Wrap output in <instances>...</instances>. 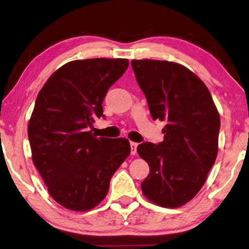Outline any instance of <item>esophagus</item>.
<instances>
[{
	"instance_id": "obj_1",
	"label": "esophagus",
	"mask_w": 249,
	"mask_h": 249,
	"mask_svg": "<svg viewBox=\"0 0 249 249\" xmlns=\"http://www.w3.org/2000/svg\"><path fill=\"white\" fill-rule=\"evenodd\" d=\"M137 147H138V143L130 142V153H132L133 156H135L137 153Z\"/></svg>"
}]
</instances>
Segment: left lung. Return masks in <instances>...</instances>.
<instances>
[{
  "label": "left lung",
  "instance_id": "left-lung-1",
  "mask_svg": "<svg viewBox=\"0 0 249 249\" xmlns=\"http://www.w3.org/2000/svg\"><path fill=\"white\" fill-rule=\"evenodd\" d=\"M132 67L152 119L166 122L163 142L137 148L150 168L142 194L158 206L180 207L197 195L214 164L219 112L206 85L185 66L133 60Z\"/></svg>",
  "mask_w": 249,
  "mask_h": 249
}]
</instances>
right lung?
I'll list each match as a JSON object with an SVG mask.
<instances>
[{"label": "right lung", "mask_w": 249, "mask_h": 249, "mask_svg": "<svg viewBox=\"0 0 249 249\" xmlns=\"http://www.w3.org/2000/svg\"><path fill=\"white\" fill-rule=\"evenodd\" d=\"M128 65L126 58L71 61L38 93L28 124L33 161L50 195L66 209L88 211L99 205L129 156L126 138H98L88 130L105 116L107 90Z\"/></svg>", "instance_id": "add662e5"}]
</instances>
